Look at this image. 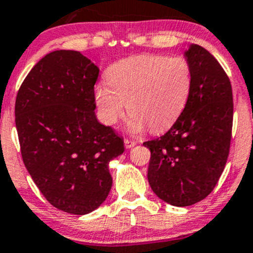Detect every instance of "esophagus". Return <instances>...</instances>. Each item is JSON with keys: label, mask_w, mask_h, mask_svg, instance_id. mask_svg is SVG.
I'll list each match as a JSON object with an SVG mask.
<instances>
[{"label": "esophagus", "mask_w": 253, "mask_h": 253, "mask_svg": "<svg viewBox=\"0 0 253 253\" xmlns=\"http://www.w3.org/2000/svg\"><path fill=\"white\" fill-rule=\"evenodd\" d=\"M136 144H137V141H135V140L125 139V146H126L127 149H131V148H133V146H135Z\"/></svg>", "instance_id": "1"}]
</instances>
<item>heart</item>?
Here are the masks:
<instances>
[{
	"mask_svg": "<svg viewBox=\"0 0 253 253\" xmlns=\"http://www.w3.org/2000/svg\"><path fill=\"white\" fill-rule=\"evenodd\" d=\"M105 79L108 86L99 84L94 90L100 118L112 126L128 109V128L133 133L148 127L151 132H160L172 126L187 105L193 81L186 58L164 54L118 61L109 67Z\"/></svg>",
	"mask_w": 253,
	"mask_h": 253,
	"instance_id": "b5f03b06",
	"label": "heart"
}]
</instances>
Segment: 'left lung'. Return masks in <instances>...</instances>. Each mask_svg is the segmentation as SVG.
Returning a JSON list of instances; mask_svg holds the SVG:
<instances>
[{"instance_id":"8db88e82","label":"left lung","mask_w":253,"mask_h":253,"mask_svg":"<svg viewBox=\"0 0 253 253\" xmlns=\"http://www.w3.org/2000/svg\"><path fill=\"white\" fill-rule=\"evenodd\" d=\"M184 56L193 78L187 105L168 132L144 142L151 153V190L173 206L193 205L214 190L229 155L233 126L232 85L220 63L197 44Z\"/></svg>"}]
</instances>
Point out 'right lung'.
Wrapping results in <instances>:
<instances>
[{
  "label": "right lung",
  "mask_w": 253,
  "mask_h": 253,
  "mask_svg": "<svg viewBox=\"0 0 253 253\" xmlns=\"http://www.w3.org/2000/svg\"><path fill=\"white\" fill-rule=\"evenodd\" d=\"M98 75L78 50H54L28 74L15 103L24 164L48 203L69 214L102 205L109 162L125 151L124 139L95 117Z\"/></svg>",
  "instance_id": "right-lung-1"
}]
</instances>
